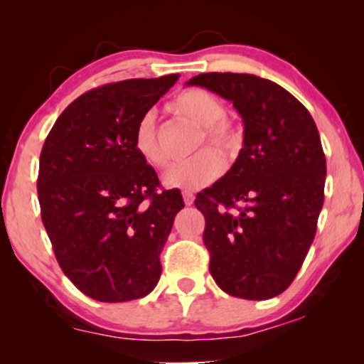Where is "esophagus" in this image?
<instances>
[{"instance_id":"obj_1","label":"esophagus","mask_w":364,"mask_h":364,"mask_svg":"<svg viewBox=\"0 0 364 364\" xmlns=\"http://www.w3.org/2000/svg\"><path fill=\"white\" fill-rule=\"evenodd\" d=\"M182 196H183V202H186V205H192L193 198H196V197H193V193L192 192H183Z\"/></svg>"}]
</instances>
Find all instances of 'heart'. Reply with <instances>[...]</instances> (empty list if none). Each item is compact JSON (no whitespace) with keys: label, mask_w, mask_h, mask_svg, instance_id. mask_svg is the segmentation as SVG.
Masks as SVG:
<instances>
[{"label":"heart","mask_w":364,"mask_h":364,"mask_svg":"<svg viewBox=\"0 0 364 364\" xmlns=\"http://www.w3.org/2000/svg\"><path fill=\"white\" fill-rule=\"evenodd\" d=\"M168 111L176 116L187 119L197 127H202L200 137L196 144L197 154L186 162L173 164L164 173L162 181L167 187L181 191H197L210 183L218 176L223 162H230L240 151L242 139L237 127L225 117V106L217 96L205 89L191 87L177 94L168 104ZM134 149L147 166L162 168L167 164L161 142L156 117L146 112L134 127ZM205 146L214 151H207ZM201 152L198 153V151ZM218 156L221 158L218 159Z\"/></svg>","instance_id":"heart-1"}]
</instances>
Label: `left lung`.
<instances>
[{"instance_id": "8db88e82", "label": "left lung", "mask_w": 364, "mask_h": 364, "mask_svg": "<svg viewBox=\"0 0 364 364\" xmlns=\"http://www.w3.org/2000/svg\"><path fill=\"white\" fill-rule=\"evenodd\" d=\"M187 84L230 101L245 127L230 171L196 198L210 273L228 295L268 300L291 285L316 233L326 177L316 124L287 89L253 74Z\"/></svg>"}]
</instances>
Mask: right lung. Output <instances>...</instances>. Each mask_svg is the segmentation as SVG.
Listing matches in <instances>:
<instances>
[{
    "instance_id": "1",
    "label": "right lung",
    "mask_w": 364,
    "mask_h": 364,
    "mask_svg": "<svg viewBox=\"0 0 364 364\" xmlns=\"http://www.w3.org/2000/svg\"><path fill=\"white\" fill-rule=\"evenodd\" d=\"M178 74L127 79L84 92L64 109L39 157L38 198L54 255L92 300H137L156 288L159 257L183 207L157 191L156 171L134 149V127Z\"/></svg>"
}]
</instances>
